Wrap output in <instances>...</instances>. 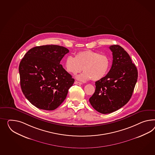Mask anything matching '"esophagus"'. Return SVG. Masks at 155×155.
<instances>
[{"instance_id": "esophagus-1", "label": "esophagus", "mask_w": 155, "mask_h": 155, "mask_svg": "<svg viewBox=\"0 0 155 155\" xmlns=\"http://www.w3.org/2000/svg\"><path fill=\"white\" fill-rule=\"evenodd\" d=\"M74 84H76V85H81V84H82V83H80V82H79V81H75Z\"/></svg>"}]
</instances>
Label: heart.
<instances>
[{
	"label": "heart",
	"mask_w": 155,
	"mask_h": 155,
	"mask_svg": "<svg viewBox=\"0 0 155 155\" xmlns=\"http://www.w3.org/2000/svg\"><path fill=\"white\" fill-rule=\"evenodd\" d=\"M111 61L109 57L98 52L91 50L78 52L75 58L68 56L64 61L66 71L76 75L83 70L84 72L76 76L80 81H98L107 74L110 67Z\"/></svg>",
	"instance_id": "heart-1"
}]
</instances>
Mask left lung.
<instances>
[{
    "instance_id": "1",
    "label": "left lung",
    "mask_w": 155,
    "mask_h": 155,
    "mask_svg": "<svg viewBox=\"0 0 155 155\" xmlns=\"http://www.w3.org/2000/svg\"><path fill=\"white\" fill-rule=\"evenodd\" d=\"M113 61L110 70L95 82V92L89 102L96 111L107 114L123 107L131 98L138 79V71L131 58L119 45L110 47Z\"/></svg>"
}]
</instances>
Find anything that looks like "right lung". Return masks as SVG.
Segmentation results:
<instances>
[{
	"instance_id": "obj_1",
	"label": "right lung",
	"mask_w": 155,
	"mask_h": 155,
	"mask_svg": "<svg viewBox=\"0 0 155 155\" xmlns=\"http://www.w3.org/2000/svg\"><path fill=\"white\" fill-rule=\"evenodd\" d=\"M68 52L60 45L38 46L30 49L21 61L18 70L22 91L37 108L54 110L66 99L75 80L60 64Z\"/></svg>"
}]
</instances>
